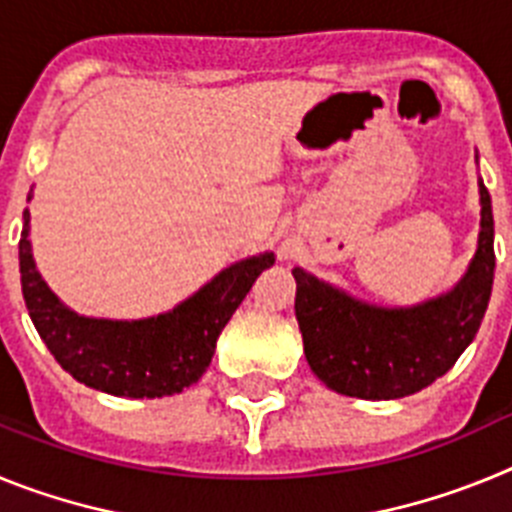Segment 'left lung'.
<instances>
[{"label": "left lung", "instance_id": "1", "mask_svg": "<svg viewBox=\"0 0 512 512\" xmlns=\"http://www.w3.org/2000/svg\"><path fill=\"white\" fill-rule=\"evenodd\" d=\"M479 205V241L467 274L451 292L420 305H369L300 266L292 269L307 364L325 387L361 400H397L456 364L477 336L495 279V220L482 179Z\"/></svg>", "mask_w": 512, "mask_h": 512}]
</instances>
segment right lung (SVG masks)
<instances>
[{
  "label": "right lung",
  "mask_w": 512,
  "mask_h": 512,
  "mask_svg": "<svg viewBox=\"0 0 512 512\" xmlns=\"http://www.w3.org/2000/svg\"><path fill=\"white\" fill-rule=\"evenodd\" d=\"M22 220V297L35 330L76 382L115 397H166L197 382L210 366L230 315L261 271L274 264L269 251L235 261L189 300L156 318H84L63 305L43 282L27 238L30 212H22Z\"/></svg>",
  "instance_id": "obj_1"
}]
</instances>
